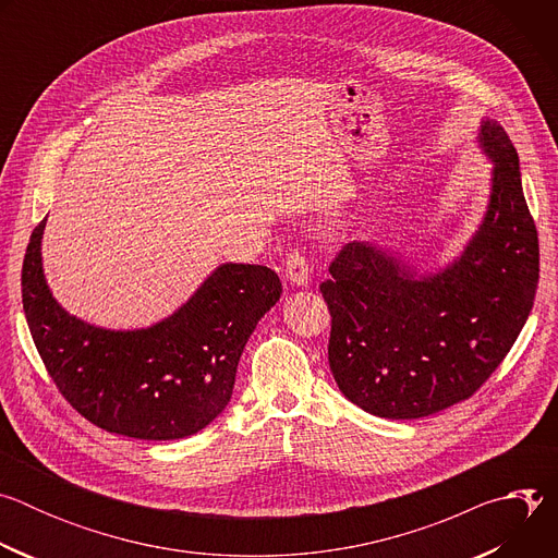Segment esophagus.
<instances>
[{"label":"esophagus","instance_id":"34e87169","mask_svg":"<svg viewBox=\"0 0 558 558\" xmlns=\"http://www.w3.org/2000/svg\"><path fill=\"white\" fill-rule=\"evenodd\" d=\"M284 276L293 287H306L308 284V263L300 252H291L287 256Z\"/></svg>","mask_w":558,"mask_h":558}]
</instances>
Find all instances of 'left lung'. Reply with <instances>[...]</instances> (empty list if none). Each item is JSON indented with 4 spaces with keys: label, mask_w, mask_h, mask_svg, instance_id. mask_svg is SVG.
Segmentation results:
<instances>
[{
    "label": "left lung",
    "mask_w": 558,
    "mask_h": 558,
    "mask_svg": "<svg viewBox=\"0 0 558 558\" xmlns=\"http://www.w3.org/2000/svg\"><path fill=\"white\" fill-rule=\"evenodd\" d=\"M476 141L493 161L490 196L452 263L420 274L381 245L353 241L320 284L331 311V373L347 400L371 415L417 420L468 400L532 311L538 235L519 154L493 119L482 121Z\"/></svg>",
    "instance_id": "1"
}]
</instances>
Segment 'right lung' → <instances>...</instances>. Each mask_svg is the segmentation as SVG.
Masks as SVG:
<instances>
[{"instance_id": "obj_1", "label": "right lung", "mask_w": 558, "mask_h": 558, "mask_svg": "<svg viewBox=\"0 0 558 558\" xmlns=\"http://www.w3.org/2000/svg\"><path fill=\"white\" fill-rule=\"evenodd\" d=\"M46 218L22 269V300L35 347L61 395L95 426L134 439H183L229 404L235 368L260 317L280 300L269 267L225 263L166 320L112 331L70 315L41 265Z\"/></svg>"}]
</instances>
